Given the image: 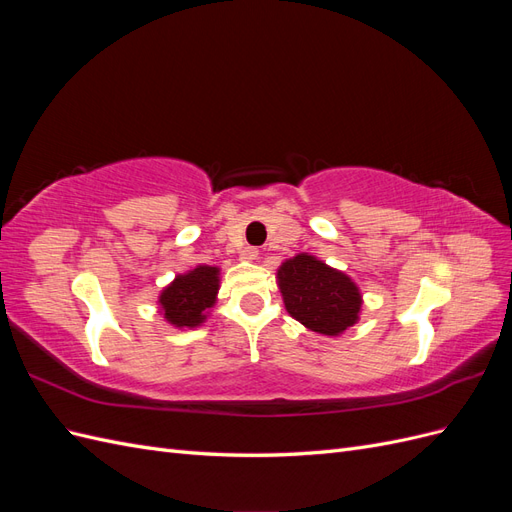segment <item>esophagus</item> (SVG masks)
<instances>
[{"label":"esophagus","mask_w":512,"mask_h":512,"mask_svg":"<svg viewBox=\"0 0 512 512\" xmlns=\"http://www.w3.org/2000/svg\"><path fill=\"white\" fill-rule=\"evenodd\" d=\"M258 254H260L258 247H250V245L243 247V250H241V258H243V260H256Z\"/></svg>","instance_id":"34e87169"}]
</instances>
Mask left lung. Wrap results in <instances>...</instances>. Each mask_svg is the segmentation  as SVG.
I'll list each match as a JSON object with an SVG mask.
<instances>
[{"label":"left lung","mask_w":512,"mask_h":512,"mask_svg":"<svg viewBox=\"0 0 512 512\" xmlns=\"http://www.w3.org/2000/svg\"><path fill=\"white\" fill-rule=\"evenodd\" d=\"M288 314L309 331L337 335L359 318L361 294L348 275L299 254L277 271Z\"/></svg>","instance_id":"1"}]
</instances>
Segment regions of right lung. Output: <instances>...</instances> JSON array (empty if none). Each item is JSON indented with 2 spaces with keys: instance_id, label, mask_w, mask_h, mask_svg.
Instances as JSON below:
<instances>
[{
  "instance_id": "right-lung-1",
  "label": "right lung",
  "mask_w": 512,
  "mask_h": 512,
  "mask_svg": "<svg viewBox=\"0 0 512 512\" xmlns=\"http://www.w3.org/2000/svg\"><path fill=\"white\" fill-rule=\"evenodd\" d=\"M218 286L220 280L215 267H196L190 273L179 275L160 297L164 318L175 327H196L215 303Z\"/></svg>"
}]
</instances>
